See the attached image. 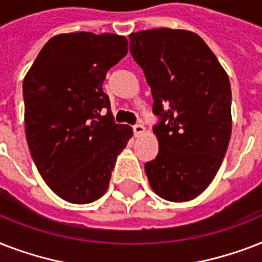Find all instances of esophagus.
Masks as SVG:
<instances>
[{"instance_id":"1","label":"esophagus","mask_w":262,"mask_h":262,"mask_svg":"<svg viewBox=\"0 0 262 262\" xmlns=\"http://www.w3.org/2000/svg\"><path fill=\"white\" fill-rule=\"evenodd\" d=\"M133 132H135L136 137H139V136L145 133V127H144V125H141V123H136L135 126H133Z\"/></svg>"}]
</instances>
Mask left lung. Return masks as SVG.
I'll list each match as a JSON object with an SVG mask.
<instances>
[{"mask_svg":"<svg viewBox=\"0 0 262 262\" xmlns=\"http://www.w3.org/2000/svg\"><path fill=\"white\" fill-rule=\"evenodd\" d=\"M159 122L155 159L145 163L156 194L174 203L201 194L215 178L231 137V87L215 54L190 31L156 28L129 35Z\"/></svg>","mask_w":262,"mask_h":262,"instance_id":"8db88e82","label":"left lung"}]
</instances>
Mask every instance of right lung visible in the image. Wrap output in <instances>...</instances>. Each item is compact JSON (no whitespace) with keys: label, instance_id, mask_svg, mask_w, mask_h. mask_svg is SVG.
Here are the masks:
<instances>
[{"label":"right lung","instance_id":"obj_1","mask_svg":"<svg viewBox=\"0 0 262 262\" xmlns=\"http://www.w3.org/2000/svg\"><path fill=\"white\" fill-rule=\"evenodd\" d=\"M127 54L125 36L72 32L43 46L23 81L31 156L55 194L73 204L100 199L117 156L133 135L103 92L107 71Z\"/></svg>","mask_w":262,"mask_h":262}]
</instances>
